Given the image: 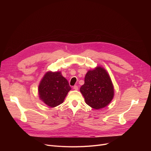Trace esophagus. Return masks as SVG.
Instances as JSON below:
<instances>
[{"label":"esophagus","mask_w":151,"mask_h":151,"mask_svg":"<svg viewBox=\"0 0 151 151\" xmlns=\"http://www.w3.org/2000/svg\"><path fill=\"white\" fill-rule=\"evenodd\" d=\"M73 89H75V90H78V86H73Z\"/></svg>","instance_id":"34e87169"}]
</instances>
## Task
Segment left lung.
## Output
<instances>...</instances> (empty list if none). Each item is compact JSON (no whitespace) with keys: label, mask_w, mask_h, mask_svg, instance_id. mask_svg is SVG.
Segmentation results:
<instances>
[{"label":"left lung","mask_w":151,"mask_h":151,"mask_svg":"<svg viewBox=\"0 0 151 151\" xmlns=\"http://www.w3.org/2000/svg\"><path fill=\"white\" fill-rule=\"evenodd\" d=\"M80 92L86 104L96 109L106 106L114 96L111 78L106 71L100 67L89 70L86 73Z\"/></svg>","instance_id":"left-lung-1"}]
</instances>
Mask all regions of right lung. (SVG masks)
I'll use <instances>...</instances> for the list:
<instances>
[{
	"instance_id": "add662e5",
	"label": "right lung",
	"mask_w": 151,
	"mask_h": 151,
	"mask_svg": "<svg viewBox=\"0 0 151 151\" xmlns=\"http://www.w3.org/2000/svg\"><path fill=\"white\" fill-rule=\"evenodd\" d=\"M70 90L68 82L59 71L46 73L38 87L40 98L52 108L61 104Z\"/></svg>"
}]
</instances>
